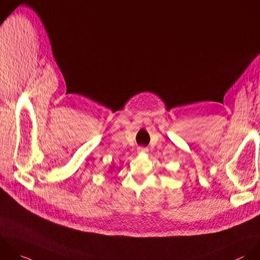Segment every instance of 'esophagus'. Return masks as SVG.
Masks as SVG:
<instances>
[{"mask_svg":"<svg viewBox=\"0 0 260 260\" xmlns=\"http://www.w3.org/2000/svg\"><path fill=\"white\" fill-rule=\"evenodd\" d=\"M138 151H139L140 153H147V152H148V149L145 148V147H139V148H138Z\"/></svg>","mask_w":260,"mask_h":260,"instance_id":"1","label":"esophagus"}]
</instances>
